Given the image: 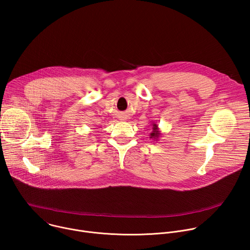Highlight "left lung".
Returning a JSON list of instances; mask_svg holds the SVG:
<instances>
[{"label": "left lung", "mask_w": 250, "mask_h": 250, "mask_svg": "<svg viewBox=\"0 0 250 250\" xmlns=\"http://www.w3.org/2000/svg\"><path fill=\"white\" fill-rule=\"evenodd\" d=\"M152 132L150 133V138H154V139H157L159 136H160V131L158 129V125L156 124L153 125V128H152Z\"/></svg>", "instance_id": "obj_1"}]
</instances>
